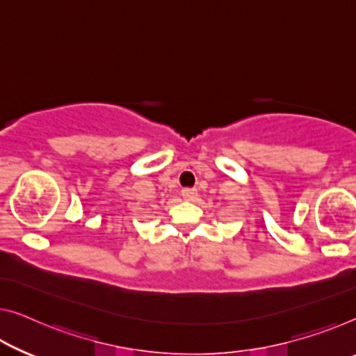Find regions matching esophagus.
Instances as JSON below:
<instances>
[{"instance_id":"obj_1","label":"esophagus","mask_w":356,"mask_h":356,"mask_svg":"<svg viewBox=\"0 0 356 356\" xmlns=\"http://www.w3.org/2000/svg\"><path fill=\"white\" fill-rule=\"evenodd\" d=\"M182 196H184V200L193 201L196 198V190L195 188H184L182 190Z\"/></svg>"}]
</instances>
